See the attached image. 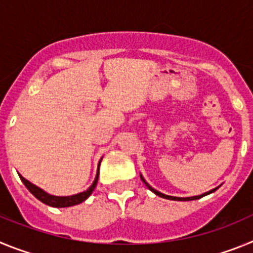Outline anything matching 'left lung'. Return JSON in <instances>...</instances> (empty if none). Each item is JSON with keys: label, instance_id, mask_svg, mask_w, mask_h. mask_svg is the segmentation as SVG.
Masks as SVG:
<instances>
[{"label": "left lung", "instance_id": "left-lung-1", "mask_svg": "<svg viewBox=\"0 0 253 253\" xmlns=\"http://www.w3.org/2000/svg\"><path fill=\"white\" fill-rule=\"evenodd\" d=\"M140 178H142V181L143 182H144V184H146V186L148 187L149 190H151L152 193H154L156 194V195L157 196H161V198H163V199H169V200H176V202H189V200H196V199H200V198H203V196H205V195H208V194H211V193H214V191H215V190H218V187H215V189H213V190H210V191H208V193H205V194H202V195H198V196H191V198H177V196H169V195H165V194H162V193H160V191H157V190L156 189H153V187L152 186H149L148 185V182H147L146 180H144V178H143V176L140 175Z\"/></svg>", "mask_w": 253, "mask_h": 253}]
</instances>
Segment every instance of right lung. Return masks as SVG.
<instances>
[{"label":"right lung","mask_w":253,"mask_h":253,"mask_svg":"<svg viewBox=\"0 0 253 253\" xmlns=\"http://www.w3.org/2000/svg\"><path fill=\"white\" fill-rule=\"evenodd\" d=\"M102 160V158H101ZM101 160L99 162V169H97V173H96V177L95 181L92 182L88 189L84 193H80V194H76V195H71V196H54V195H50V194L45 193L44 190H42L40 187L35 186L34 184H31L30 181H28L26 178L22 177L21 175L20 178L21 181L24 182V185L26 186V189L30 191L38 200H40L42 203L44 204L49 205V207H53V208H68V207H73V205H77V204H81L82 202H84L88 196L92 194V191L95 190L96 185H97V180H99V171H100V163H101Z\"/></svg>","instance_id":"obj_1"}]
</instances>
